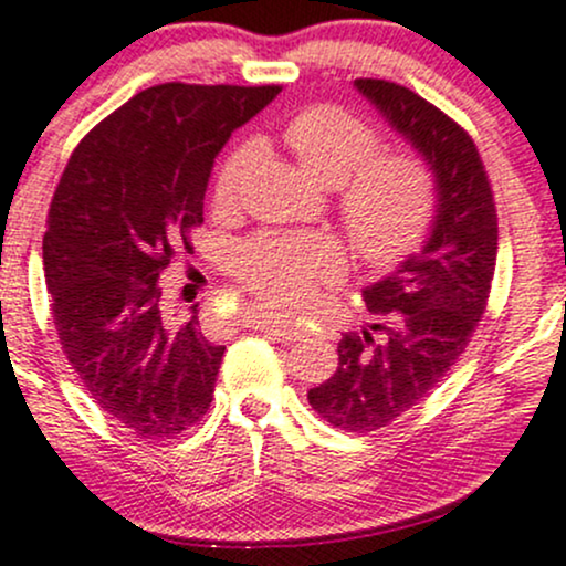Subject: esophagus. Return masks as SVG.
Segmentation results:
<instances>
[{"label": "esophagus", "instance_id": "1", "mask_svg": "<svg viewBox=\"0 0 566 566\" xmlns=\"http://www.w3.org/2000/svg\"><path fill=\"white\" fill-rule=\"evenodd\" d=\"M258 328L268 333V336L279 338V342L290 344V342H298V338L303 336V331L298 328V325L293 323H284V319H273V317H263L258 319Z\"/></svg>", "mask_w": 566, "mask_h": 566}]
</instances>
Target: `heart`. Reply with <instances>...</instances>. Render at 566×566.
<instances>
[{"label": "heart", "instance_id": "1", "mask_svg": "<svg viewBox=\"0 0 566 566\" xmlns=\"http://www.w3.org/2000/svg\"><path fill=\"white\" fill-rule=\"evenodd\" d=\"M282 140L308 176L336 187L338 219L360 263L396 265L423 243L439 208V176L423 154L379 151V129L336 105L295 113L284 124ZM254 159L252 143H241L222 159L213 176V206H238ZM233 271L263 306L293 312L342 276L344 260L323 238L260 235L238 249Z\"/></svg>", "mask_w": 566, "mask_h": 566}]
</instances>
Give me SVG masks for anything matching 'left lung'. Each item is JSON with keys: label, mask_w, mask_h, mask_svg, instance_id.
<instances>
[{"label": "left lung", "mask_w": 566, "mask_h": 566, "mask_svg": "<svg viewBox=\"0 0 566 566\" xmlns=\"http://www.w3.org/2000/svg\"><path fill=\"white\" fill-rule=\"evenodd\" d=\"M355 86L439 176L423 252L363 290L377 333H344L336 374L308 390L312 409L333 428L368 433L423 401L472 342L496 271L499 219L483 157L455 118L401 83L358 78Z\"/></svg>", "instance_id": "8db88e82"}]
</instances>
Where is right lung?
Masks as SVG:
<instances>
[{"mask_svg": "<svg viewBox=\"0 0 566 566\" xmlns=\"http://www.w3.org/2000/svg\"><path fill=\"white\" fill-rule=\"evenodd\" d=\"M279 83L143 88L83 138L53 192L43 238L51 314L64 358L99 409L140 439L203 420L224 347L170 323L157 279L192 252L213 157Z\"/></svg>", "mask_w": 566, "mask_h": 566, "instance_id": "right-lung-1", "label": "right lung"}]
</instances>
